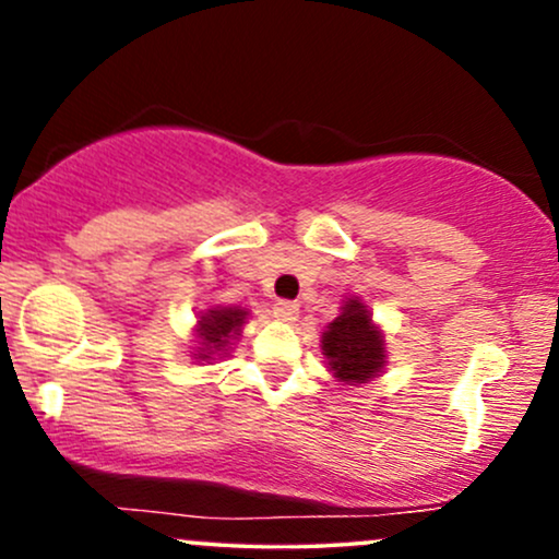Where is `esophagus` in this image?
Returning <instances> with one entry per match:
<instances>
[{"instance_id": "esophagus-1", "label": "esophagus", "mask_w": 559, "mask_h": 559, "mask_svg": "<svg viewBox=\"0 0 559 559\" xmlns=\"http://www.w3.org/2000/svg\"><path fill=\"white\" fill-rule=\"evenodd\" d=\"M273 318L281 320V323H294L299 318V305L297 301L281 299L273 305Z\"/></svg>"}]
</instances>
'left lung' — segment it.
<instances>
[{"label":"left lung","mask_w":559,"mask_h":559,"mask_svg":"<svg viewBox=\"0 0 559 559\" xmlns=\"http://www.w3.org/2000/svg\"><path fill=\"white\" fill-rule=\"evenodd\" d=\"M320 344H323V355L333 378L349 386L373 381L386 362L383 333L378 331L368 307L357 297L344 301L342 316L329 323Z\"/></svg>","instance_id":"1"}]
</instances>
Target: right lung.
<instances>
[{"mask_svg": "<svg viewBox=\"0 0 559 559\" xmlns=\"http://www.w3.org/2000/svg\"><path fill=\"white\" fill-rule=\"evenodd\" d=\"M247 310L241 307H213L204 312L197 323V336L202 338V346H197L194 360H213L215 355H226L228 344L241 333V325L247 323Z\"/></svg>", "mask_w": 559, "mask_h": 559, "instance_id": "right-lung-1", "label": "right lung"}]
</instances>
